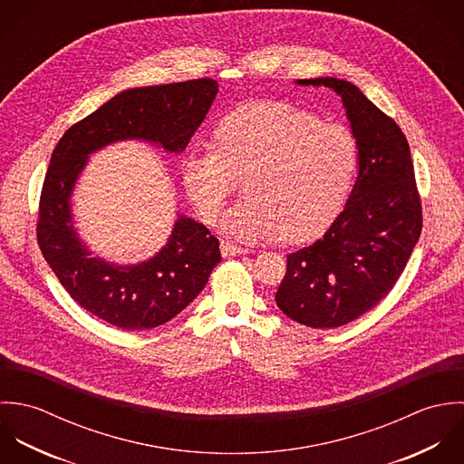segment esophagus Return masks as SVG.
Returning a JSON list of instances; mask_svg holds the SVG:
<instances>
[{
  "instance_id": "1",
  "label": "esophagus",
  "mask_w": 464,
  "mask_h": 464,
  "mask_svg": "<svg viewBox=\"0 0 464 464\" xmlns=\"http://www.w3.org/2000/svg\"><path fill=\"white\" fill-rule=\"evenodd\" d=\"M220 253H222V256H238V255H246L247 251L244 249V247H240V246H235V244H231V242H220Z\"/></svg>"
}]
</instances>
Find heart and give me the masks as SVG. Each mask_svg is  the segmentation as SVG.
Here are the masks:
<instances>
[{"label": "heart", "mask_w": 464, "mask_h": 464, "mask_svg": "<svg viewBox=\"0 0 464 464\" xmlns=\"http://www.w3.org/2000/svg\"><path fill=\"white\" fill-rule=\"evenodd\" d=\"M215 145L186 152L181 181L202 220L213 222L246 178L249 191L218 224L242 242L315 237L339 215L359 165L357 140L344 125L276 102L226 116Z\"/></svg>", "instance_id": "b5f03b06"}]
</instances>
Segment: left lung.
Segmentation results:
<instances>
[{"instance_id": "1", "label": "left lung", "mask_w": 464, "mask_h": 464, "mask_svg": "<svg viewBox=\"0 0 464 464\" xmlns=\"http://www.w3.org/2000/svg\"><path fill=\"white\" fill-rule=\"evenodd\" d=\"M294 84L324 86L341 98L359 145V170L323 238L286 256L276 304L299 324L337 328L394 286L421 233V204L411 149L394 120L348 81L317 77Z\"/></svg>"}]
</instances>
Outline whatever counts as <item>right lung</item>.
I'll use <instances>...</instances> for the list:
<instances>
[{
  "label": "right lung",
  "mask_w": 464,
  "mask_h": 464,
  "mask_svg": "<svg viewBox=\"0 0 464 464\" xmlns=\"http://www.w3.org/2000/svg\"><path fill=\"white\" fill-rule=\"evenodd\" d=\"M217 93L211 79L125 90L70 127L52 154L39 204L41 253L66 292L116 328L150 330L185 310L220 262L218 240L204 224L178 213L167 244L152 258L114 264L94 256L75 227L77 181L92 154L118 141L181 154Z\"/></svg>",
  "instance_id": "right-lung-1"
}]
</instances>
